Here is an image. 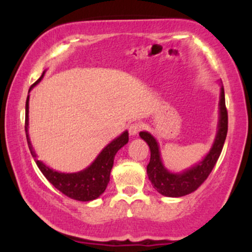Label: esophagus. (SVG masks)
<instances>
[{"label": "esophagus", "instance_id": "obj_1", "mask_svg": "<svg viewBox=\"0 0 252 252\" xmlns=\"http://www.w3.org/2000/svg\"><path fill=\"white\" fill-rule=\"evenodd\" d=\"M143 125L141 123H133L130 124L129 127H128V132L130 135H136V134H139V132L141 129H142Z\"/></svg>", "mask_w": 252, "mask_h": 252}]
</instances>
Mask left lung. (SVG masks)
I'll use <instances>...</instances> for the list:
<instances>
[{"mask_svg":"<svg viewBox=\"0 0 252 252\" xmlns=\"http://www.w3.org/2000/svg\"><path fill=\"white\" fill-rule=\"evenodd\" d=\"M219 106L220 117L218 133H217L211 150L201 163L185 171L184 173H170L161 163L159 148L155 137L148 132L140 133V136L146 141L150 148V161L147 166L148 177L154 188L157 189V191L161 195L167 196V197H181V196L195 191L208 179L221 154L227 130H228V113L226 109L223 86H221V92H220Z\"/></svg>","mask_w":252,"mask_h":252,"instance_id":"1","label":"left lung"}]
</instances>
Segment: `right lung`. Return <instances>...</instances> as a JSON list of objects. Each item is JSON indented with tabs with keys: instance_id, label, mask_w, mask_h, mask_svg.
Returning a JSON list of instances; mask_svg holds the SVG:
<instances>
[{
	"instance_id": "1",
	"label": "right lung",
	"mask_w": 252,
	"mask_h": 252,
	"mask_svg": "<svg viewBox=\"0 0 252 252\" xmlns=\"http://www.w3.org/2000/svg\"><path fill=\"white\" fill-rule=\"evenodd\" d=\"M42 75L37 79V81L31 86V88L34 87L41 79ZM30 88V89H31ZM26 112H25V132L27 144H29L30 151L33 157H36L34 153L32 144H31L29 133H27V125H29V96L26 99ZM128 142V133L124 132L122 135L113 140L111 143H109L104 149L101 151L97 158L93 161L91 166L86 168L84 171L78 172V173H60V172L54 171L46 166L42 161L37 160L35 158V163L42 174L47 178V180L58 189L67 197L75 201L88 202L97 198L99 195L103 194L105 190L106 186L110 181V172L113 166V159L120 148L125 146Z\"/></svg>"
}]
</instances>
